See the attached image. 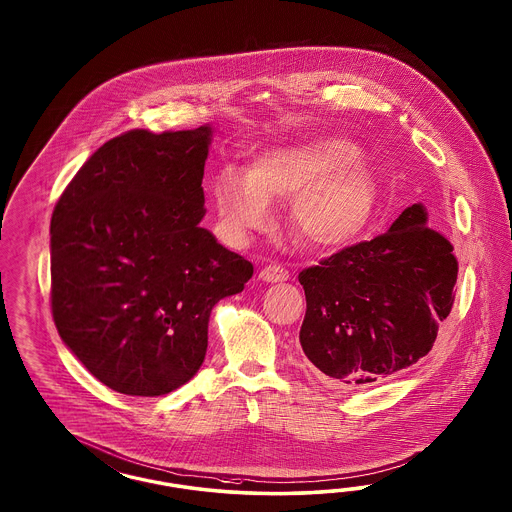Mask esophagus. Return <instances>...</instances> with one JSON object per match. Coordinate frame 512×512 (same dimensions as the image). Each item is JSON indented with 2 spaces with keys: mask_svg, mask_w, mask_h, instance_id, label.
<instances>
[{
  "mask_svg": "<svg viewBox=\"0 0 512 512\" xmlns=\"http://www.w3.org/2000/svg\"><path fill=\"white\" fill-rule=\"evenodd\" d=\"M259 278L266 283H278V281H287L289 272L279 264H270V266H264L263 270L259 272Z\"/></svg>",
  "mask_w": 512,
  "mask_h": 512,
  "instance_id": "1",
  "label": "esophagus"
}]
</instances>
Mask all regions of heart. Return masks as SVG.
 Returning a JSON list of instances; mask_svg holds the SVG:
<instances>
[{
    "instance_id": "obj_1",
    "label": "heart",
    "mask_w": 512,
    "mask_h": 512,
    "mask_svg": "<svg viewBox=\"0 0 512 512\" xmlns=\"http://www.w3.org/2000/svg\"><path fill=\"white\" fill-rule=\"evenodd\" d=\"M208 191L234 242H246L270 225V204L293 201L291 225L298 238L340 248L370 223L379 186L357 142L319 137L257 155L246 172L221 169Z\"/></svg>"
}]
</instances>
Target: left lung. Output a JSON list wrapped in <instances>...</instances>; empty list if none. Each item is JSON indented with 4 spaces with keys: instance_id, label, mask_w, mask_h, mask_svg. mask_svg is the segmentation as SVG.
<instances>
[{
    "instance_id": "left-lung-1",
    "label": "left lung",
    "mask_w": 512,
    "mask_h": 512,
    "mask_svg": "<svg viewBox=\"0 0 512 512\" xmlns=\"http://www.w3.org/2000/svg\"><path fill=\"white\" fill-rule=\"evenodd\" d=\"M458 261L426 208L387 233L298 274L306 293L300 345L323 377L364 387L426 357L454 302Z\"/></svg>"
}]
</instances>
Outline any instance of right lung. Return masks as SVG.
Returning <instances> with one entry per match:
<instances>
[{"label": "right lung", "mask_w": 512, "mask_h": 512, "mask_svg": "<svg viewBox=\"0 0 512 512\" xmlns=\"http://www.w3.org/2000/svg\"><path fill=\"white\" fill-rule=\"evenodd\" d=\"M212 127L105 142L65 187L50 223L52 315L103 385L163 396L199 372L217 302L253 264L202 229Z\"/></svg>", "instance_id": "obj_1"}]
</instances>
